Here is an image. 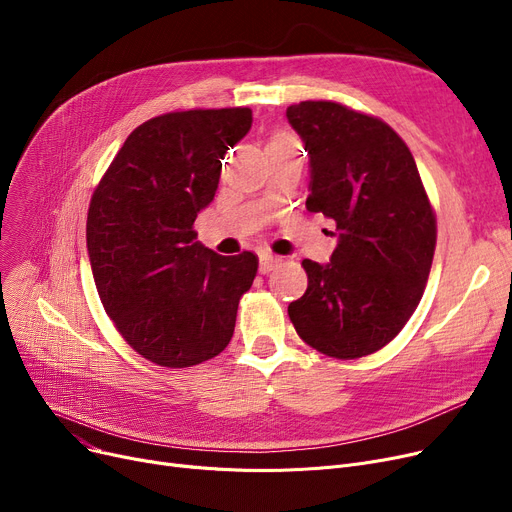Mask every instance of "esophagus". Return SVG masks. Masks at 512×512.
I'll return each mask as SVG.
<instances>
[{
  "label": "esophagus",
  "mask_w": 512,
  "mask_h": 512,
  "mask_svg": "<svg viewBox=\"0 0 512 512\" xmlns=\"http://www.w3.org/2000/svg\"><path fill=\"white\" fill-rule=\"evenodd\" d=\"M278 257H274V255H270V253H259V272L261 274H270L274 267L278 265Z\"/></svg>",
  "instance_id": "34e87169"
}]
</instances>
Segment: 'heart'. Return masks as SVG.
<instances>
[{"mask_svg": "<svg viewBox=\"0 0 512 512\" xmlns=\"http://www.w3.org/2000/svg\"><path fill=\"white\" fill-rule=\"evenodd\" d=\"M278 141H288V139H278Z\"/></svg>", "mask_w": 512, "mask_h": 512, "instance_id": "b5f03b06", "label": "heart"}]
</instances>
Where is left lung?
<instances>
[{"label": "left lung", "instance_id": "left-lung-1", "mask_svg": "<svg viewBox=\"0 0 512 512\" xmlns=\"http://www.w3.org/2000/svg\"><path fill=\"white\" fill-rule=\"evenodd\" d=\"M286 118L309 155L307 209L336 226L330 263L303 261L309 286L288 305L319 353L380 351L417 309L436 249V218L398 134L334 101H301Z\"/></svg>", "mask_w": 512, "mask_h": 512}]
</instances>
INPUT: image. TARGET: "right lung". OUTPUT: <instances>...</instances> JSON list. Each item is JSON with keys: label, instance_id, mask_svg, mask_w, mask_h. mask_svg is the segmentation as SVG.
I'll return each mask as SVG.
<instances>
[{"label": "right lung", "instance_id": "obj_1", "mask_svg": "<svg viewBox=\"0 0 512 512\" xmlns=\"http://www.w3.org/2000/svg\"><path fill=\"white\" fill-rule=\"evenodd\" d=\"M249 107L174 112L134 128L95 188L87 251L99 299L124 340L161 367H191L228 346L257 274L193 230L220 184L224 153L251 130Z\"/></svg>", "mask_w": 512, "mask_h": 512}]
</instances>
